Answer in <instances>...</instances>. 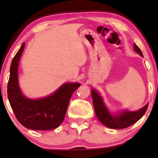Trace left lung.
I'll use <instances>...</instances> for the list:
<instances>
[{
  "label": "left lung",
  "instance_id": "left-lung-1",
  "mask_svg": "<svg viewBox=\"0 0 158 158\" xmlns=\"http://www.w3.org/2000/svg\"><path fill=\"white\" fill-rule=\"evenodd\" d=\"M134 49L139 55L143 56L142 52L136 44H134ZM91 93H92L94 108H95V111L97 117L103 125L110 128L123 129L134 125L145 114L148 107V104L142 109L137 111H123L117 115L113 116L108 111L107 108L106 107L104 102H103L102 98L97 93L96 91L92 89L91 91Z\"/></svg>",
  "mask_w": 158,
  "mask_h": 158
}]
</instances>
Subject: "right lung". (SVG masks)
Segmentation results:
<instances>
[{
    "label": "right lung",
    "mask_w": 158,
    "mask_h": 158,
    "mask_svg": "<svg viewBox=\"0 0 158 158\" xmlns=\"http://www.w3.org/2000/svg\"><path fill=\"white\" fill-rule=\"evenodd\" d=\"M25 44L12 60L7 84V96L18 122L25 128L46 131L56 128L62 124L73 92L79 83L63 84L52 95L40 99H30L22 95L18 85V64Z\"/></svg>",
    "instance_id": "add662e5"
}]
</instances>
